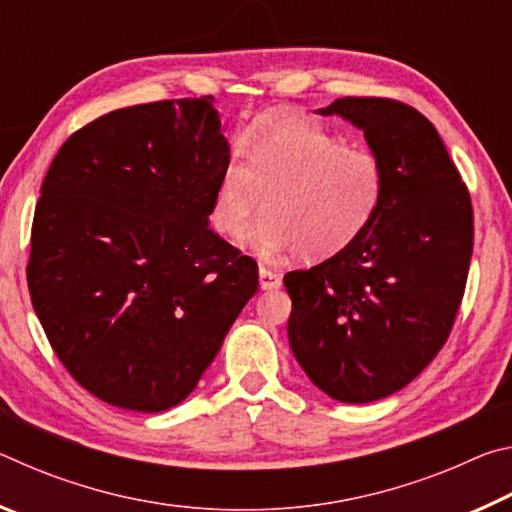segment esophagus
I'll return each mask as SVG.
<instances>
[{
  "instance_id": "34e87169",
  "label": "esophagus",
  "mask_w": 512,
  "mask_h": 512,
  "mask_svg": "<svg viewBox=\"0 0 512 512\" xmlns=\"http://www.w3.org/2000/svg\"><path fill=\"white\" fill-rule=\"evenodd\" d=\"M282 284V273L280 271H273V268L262 266L259 268V287L264 291L268 289H277Z\"/></svg>"
}]
</instances>
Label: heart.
I'll list each match as a JSON object with an SVG mask.
<instances>
[{"label":"heart","mask_w":512,"mask_h":512,"mask_svg":"<svg viewBox=\"0 0 512 512\" xmlns=\"http://www.w3.org/2000/svg\"><path fill=\"white\" fill-rule=\"evenodd\" d=\"M225 164L212 203V223L225 237L250 232L257 253L298 250L327 259L354 244L375 219L386 189L384 164L368 149L287 112L262 117ZM267 196L264 197L263 194Z\"/></svg>","instance_id":"heart-1"}]
</instances>
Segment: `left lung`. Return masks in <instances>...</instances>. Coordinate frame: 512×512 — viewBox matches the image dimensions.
Segmentation results:
<instances>
[{
    "mask_svg": "<svg viewBox=\"0 0 512 512\" xmlns=\"http://www.w3.org/2000/svg\"><path fill=\"white\" fill-rule=\"evenodd\" d=\"M320 115L361 128L384 164L386 189L354 244L284 275L289 343L320 391L366 404L404 388L447 343L470 271L472 201L438 131L415 108L345 97Z\"/></svg>",
    "mask_w": 512,
    "mask_h": 512,
    "instance_id": "1",
    "label": "left lung"
}]
</instances>
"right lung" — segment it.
<instances>
[{
    "mask_svg": "<svg viewBox=\"0 0 512 512\" xmlns=\"http://www.w3.org/2000/svg\"><path fill=\"white\" fill-rule=\"evenodd\" d=\"M228 162L212 97L112 110L58 149L27 282L60 363L99 400L180 404L255 296V259L207 228Z\"/></svg>",
    "mask_w": 512,
    "mask_h": 512,
    "instance_id": "right-lung-1",
    "label": "right lung"
}]
</instances>
